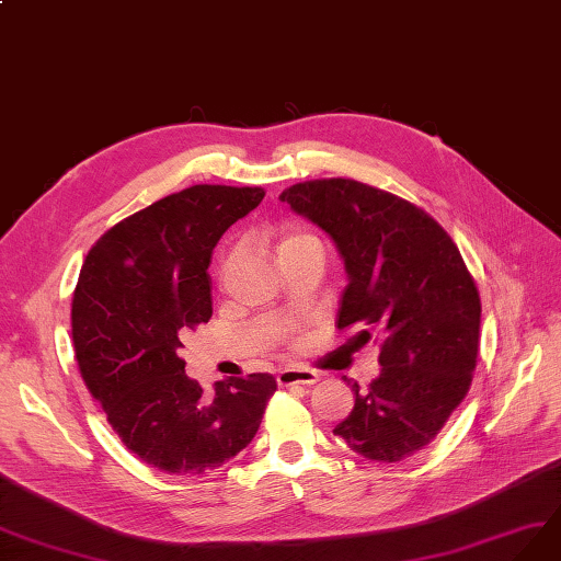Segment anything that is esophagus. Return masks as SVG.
I'll use <instances>...</instances> for the list:
<instances>
[{"mask_svg": "<svg viewBox=\"0 0 561 561\" xmlns=\"http://www.w3.org/2000/svg\"><path fill=\"white\" fill-rule=\"evenodd\" d=\"M317 381H319L317 371L305 369V367H286V369H282L279 375H277V383H279L282 388L296 386V383H300V386H312V383H317Z\"/></svg>", "mask_w": 561, "mask_h": 561, "instance_id": "obj_1", "label": "esophagus"}]
</instances>
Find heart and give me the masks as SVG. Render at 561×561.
<instances>
[{"label": "heart", "mask_w": 561, "mask_h": 561, "mask_svg": "<svg viewBox=\"0 0 561 561\" xmlns=\"http://www.w3.org/2000/svg\"><path fill=\"white\" fill-rule=\"evenodd\" d=\"M307 240H317L312 233L307 231H286L282 238H279V244H277V252L282 254L284 249L294 247V244H300V242H307Z\"/></svg>", "instance_id": "obj_1"}]
</instances>
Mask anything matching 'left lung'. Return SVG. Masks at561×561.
<instances>
[{
    "mask_svg": "<svg viewBox=\"0 0 561 561\" xmlns=\"http://www.w3.org/2000/svg\"><path fill=\"white\" fill-rule=\"evenodd\" d=\"M335 240L348 284L337 328L379 342L381 375L333 430L375 462L423 450L469 392L481 342V296L458 244L423 207L348 178L279 194Z\"/></svg>",
    "mask_w": 561,
    "mask_h": 561,
    "instance_id": "1",
    "label": "left lung"
}]
</instances>
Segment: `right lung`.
Masks as SVG:
<instances>
[{
  "mask_svg": "<svg viewBox=\"0 0 561 561\" xmlns=\"http://www.w3.org/2000/svg\"><path fill=\"white\" fill-rule=\"evenodd\" d=\"M261 186L194 184L108 228L82 263L71 300L80 377L131 453L165 473H205L254 439L273 375L186 377L180 337L213 317L207 265Z\"/></svg>",
  "mask_w": 561,
  "mask_h": 561,
  "instance_id": "obj_1",
  "label": "right lung"
}]
</instances>
